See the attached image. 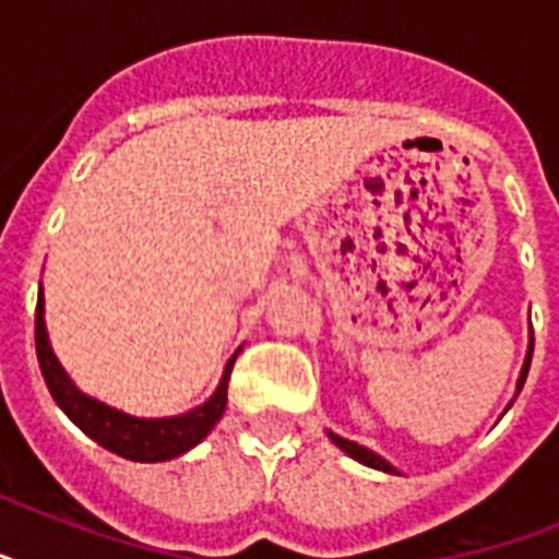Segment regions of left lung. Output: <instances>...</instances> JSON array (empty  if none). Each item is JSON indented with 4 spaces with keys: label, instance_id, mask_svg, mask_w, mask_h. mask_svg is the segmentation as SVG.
<instances>
[{
    "label": "left lung",
    "instance_id": "obj_1",
    "mask_svg": "<svg viewBox=\"0 0 559 559\" xmlns=\"http://www.w3.org/2000/svg\"><path fill=\"white\" fill-rule=\"evenodd\" d=\"M531 354H534V336H531L528 359H525V368H522V377H520V389H516V391H522V385H525V377H528V368H531ZM331 438H333V443H336V447H342V450L348 452L350 459L362 461V464H368V467H373V469H382V473H394V467H391V464H385V461H382L377 452L366 450V447H359V443L348 441V438H340V435H333V432H331Z\"/></svg>",
    "mask_w": 559,
    "mask_h": 559
}]
</instances>
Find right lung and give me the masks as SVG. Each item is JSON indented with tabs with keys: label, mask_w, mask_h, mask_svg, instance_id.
Instances as JSON below:
<instances>
[{
	"label": "right lung",
	"mask_w": 559,
	"mask_h": 559,
	"mask_svg": "<svg viewBox=\"0 0 559 559\" xmlns=\"http://www.w3.org/2000/svg\"><path fill=\"white\" fill-rule=\"evenodd\" d=\"M34 342H37L39 371L46 377V385L51 391V397L57 400V406L63 408L66 415L72 417L74 424L81 426L92 441H98L104 450L116 452L121 459H177V455L188 452L191 447H197L214 429L223 412H226L228 377H231L235 357L228 359L226 373H223V380H219L217 391H214V397L209 403H202L200 408H193L188 415L144 420V417H130L124 412H116V408L104 406L98 400L86 397V394L74 389L72 380L66 377L57 357L51 354V345H48L46 322H43V293L37 298V316H34Z\"/></svg>",
	"instance_id": "add662e5"
}]
</instances>
